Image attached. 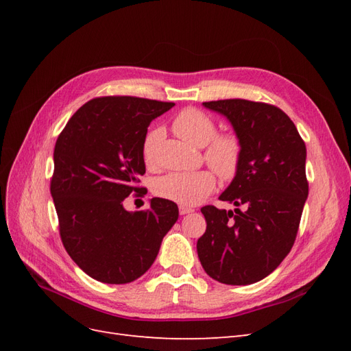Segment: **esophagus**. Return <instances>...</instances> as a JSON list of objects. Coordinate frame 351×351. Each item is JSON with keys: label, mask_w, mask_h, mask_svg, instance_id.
I'll return each mask as SVG.
<instances>
[{"label": "esophagus", "mask_w": 351, "mask_h": 351, "mask_svg": "<svg viewBox=\"0 0 351 351\" xmlns=\"http://www.w3.org/2000/svg\"><path fill=\"white\" fill-rule=\"evenodd\" d=\"M195 209H192V208H187V206H178V212H180V215H187V214H192Z\"/></svg>", "instance_id": "1"}]
</instances>
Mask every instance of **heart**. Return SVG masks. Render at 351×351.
Returning a JSON list of instances; mask_svg holds the SVG:
<instances>
[{
	"mask_svg": "<svg viewBox=\"0 0 351 351\" xmlns=\"http://www.w3.org/2000/svg\"><path fill=\"white\" fill-rule=\"evenodd\" d=\"M173 132L187 143L202 147L206 164L228 182L240 169L243 146L234 133H217V124L210 115L199 108H184L171 123ZM162 139L161 129L147 132L142 143V158L147 167L156 161V145ZM217 187V178L211 169L193 173H169L156 178L154 192L156 196L176 202L182 206H195L208 197Z\"/></svg>",
	"mask_w": 351,
	"mask_h": 351,
	"instance_id": "heart-1",
	"label": "heart"
}]
</instances>
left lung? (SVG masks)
<instances>
[{"mask_svg": "<svg viewBox=\"0 0 351 351\" xmlns=\"http://www.w3.org/2000/svg\"><path fill=\"white\" fill-rule=\"evenodd\" d=\"M204 105L230 120L243 158L219 196L237 206L234 212L212 205L200 209L206 231L197 240V256L209 277L222 284L258 282L277 269L295 241L309 193L306 145L290 117L275 105L247 99Z\"/></svg>", "mask_w": 351, "mask_h": 351, "instance_id": "obj_1", "label": "left lung"}]
</instances>
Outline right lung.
I'll use <instances>...</instances> for the list:
<instances>
[{
  "instance_id": "add662e5",
  "label": "right lung",
  "mask_w": 351,
  "mask_h": 351,
  "mask_svg": "<svg viewBox=\"0 0 351 351\" xmlns=\"http://www.w3.org/2000/svg\"><path fill=\"white\" fill-rule=\"evenodd\" d=\"M173 102L99 97L73 114L54 147L51 195L62 244L93 280L127 284L151 268L164 236L178 218L171 200L129 212L124 199L141 196L146 168L142 143L156 117Z\"/></svg>"
}]
</instances>
